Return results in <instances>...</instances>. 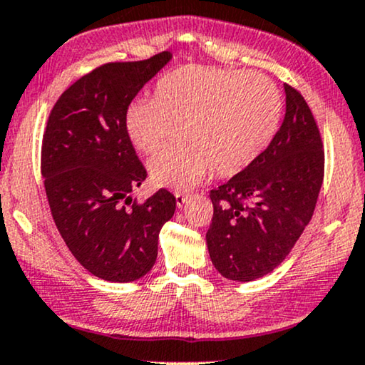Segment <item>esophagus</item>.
I'll list each match as a JSON object with an SVG mask.
<instances>
[{
	"label": "esophagus",
	"mask_w": 365,
	"mask_h": 365,
	"mask_svg": "<svg viewBox=\"0 0 365 365\" xmlns=\"http://www.w3.org/2000/svg\"><path fill=\"white\" fill-rule=\"evenodd\" d=\"M175 200H177L178 207H183V203L187 202V195L183 192H175Z\"/></svg>",
	"instance_id": "34e87169"
}]
</instances>
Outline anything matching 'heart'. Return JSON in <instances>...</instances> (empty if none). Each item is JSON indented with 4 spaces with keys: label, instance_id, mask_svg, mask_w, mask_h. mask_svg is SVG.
Here are the masks:
<instances>
[{
    "label": "heart",
    "instance_id": "b5f03b06",
    "mask_svg": "<svg viewBox=\"0 0 365 365\" xmlns=\"http://www.w3.org/2000/svg\"><path fill=\"white\" fill-rule=\"evenodd\" d=\"M282 110L280 93L257 71L187 65L167 73L153 100L126 106V138L142 153H155L172 138L178 143L150 160L157 187L187 190L213 168L232 177L252 165L274 137Z\"/></svg>",
    "mask_w": 365,
    "mask_h": 365
}]
</instances>
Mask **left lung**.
Returning <instances> with one entry per match:
<instances>
[{
  "instance_id": "1",
  "label": "left lung",
  "mask_w": 365,
  "mask_h": 365,
  "mask_svg": "<svg viewBox=\"0 0 365 365\" xmlns=\"http://www.w3.org/2000/svg\"><path fill=\"white\" fill-rule=\"evenodd\" d=\"M285 116L269 147L227 183L210 190L207 247L230 280L270 274L294 249L314 215L325 153L307 101L285 83Z\"/></svg>"
}]
</instances>
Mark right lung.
<instances>
[{
  "label": "right lung",
  "mask_w": 365,
  "mask_h": 365,
  "mask_svg": "<svg viewBox=\"0 0 365 365\" xmlns=\"http://www.w3.org/2000/svg\"><path fill=\"white\" fill-rule=\"evenodd\" d=\"M170 58L105 63L68 86L48 116L41 175L53 220L75 259L103 280L150 272L177 207L165 188L145 202L130 197L147 170L123 128L126 106Z\"/></svg>",
  "instance_id": "1"
}]
</instances>
